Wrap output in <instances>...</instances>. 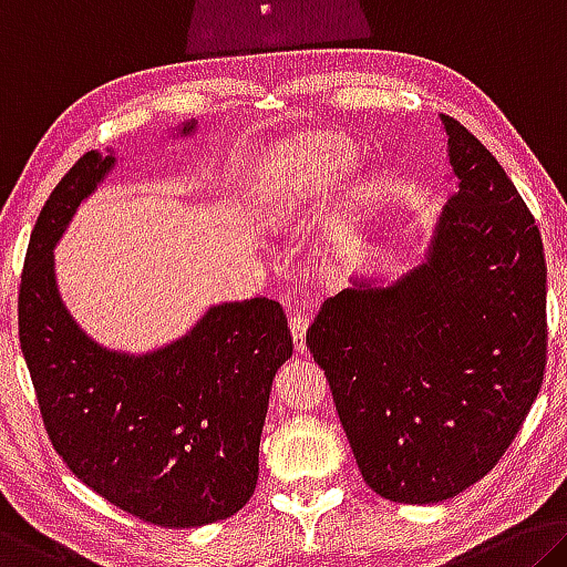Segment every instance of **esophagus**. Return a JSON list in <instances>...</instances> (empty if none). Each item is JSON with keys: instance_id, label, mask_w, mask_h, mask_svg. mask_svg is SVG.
<instances>
[{"instance_id": "esophagus-1", "label": "esophagus", "mask_w": 567, "mask_h": 567, "mask_svg": "<svg viewBox=\"0 0 567 567\" xmlns=\"http://www.w3.org/2000/svg\"><path fill=\"white\" fill-rule=\"evenodd\" d=\"M310 326V316L308 312H290V332H292V340H295V350H298L300 355L308 353V346H305V332H308Z\"/></svg>"}]
</instances>
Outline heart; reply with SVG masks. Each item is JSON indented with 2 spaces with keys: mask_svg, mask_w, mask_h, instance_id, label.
Returning a JSON list of instances; mask_svg holds the SVG:
<instances>
[{
  "mask_svg": "<svg viewBox=\"0 0 567 567\" xmlns=\"http://www.w3.org/2000/svg\"><path fill=\"white\" fill-rule=\"evenodd\" d=\"M358 168V151L353 143L340 136H308L277 154L265 178V194L259 204V217L275 229L290 227L312 204H320L343 186L346 178ZM375 199L379 184L363 182L353 188L350 206L332 224L322 251L330 262H346L353 247V237L361 217Z\"/></svg>",
  "mask_w": 567,
  "mask_h": 567,
  "instance_id": "heart-1",
  "label": "heart"
}]
</instances>
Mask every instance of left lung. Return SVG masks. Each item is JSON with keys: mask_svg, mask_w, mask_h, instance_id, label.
<instances>
[{"mask_svg": "<svg viewBox=\"0 0 567 567\" xmlns=\"http://www.w3.org/2000/svg\"><path fill=\"white\" fill-rule=\"evenodd\" d=\"M439 121L454 188L419 265L396 280L355 275L308 330L358 470L401 505L480 482L545 373L540 231L497 158L462 123Z\"/></svg>", "mask_w": 567, "mask_h": 567, "instance_id": "obj_1", "label": "left lung"}]
</instances>
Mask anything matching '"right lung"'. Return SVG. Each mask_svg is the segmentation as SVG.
Returning a JSON list of instances; mask_svg holds the SVG:
<instances>
[{"label": "right lung", "mask_w": 567, "mask_h": 567, "mask_svg": "<svg viewBox=\"0 0 567 567\" xmlns=\"http://www.w3.org/2000/svg\"><path fill=\"white\" fill-rule=\"evenodd\" d=\"M196 133L178 125L174 138ZM118 164L90 151L50 194L20 285V343L50 442L80 482L161 527H202L247 505L259 474L269 391L292 355L280 302H219L182 338L146 353L115 350L62 300L55 247L78 206Z\"/></svg>", "instance_id": "1"}]
</instances>
